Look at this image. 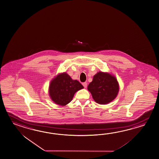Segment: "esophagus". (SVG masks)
Wrapping results in <instances>:
<instances>
[{
  "instance_id": "esophagus-1",
  "label": "esophagus",
  "mask_w": 159,
  "mask_h": 159,
  "mask_svg": "<svg viewBox=\"0 0 159 159\" xmlns=\"http://www.w3.org/2000/svg\"><path fill=\"white\" fill-rule=\"evenodd\" d=\"M82 84H83V85L84 86V88H87V83H86V82L83 83Z\"/></svg>"
}]
</instances>
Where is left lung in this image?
Returning <instances> with one entry per match:
<instances>
[{
    "instance_id": "1",
    "label": "left lung",
    "mask_w": 159,
    "mask_h": 159,
    "mask_svg": "<svg viewBox=\"0 0 159 159\" xmlns=\"http://www.w3.org/2000/svg\"><path fill=\"white\" fill-rule=\"evenodd\" d=\"M119 84L116 77L103 72L94 75L93 80L88 86V90L97 103L105 105L110 102L117 97Z\"/></svg>"
}]
</instances>
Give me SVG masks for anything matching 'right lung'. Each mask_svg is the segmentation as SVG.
I'll return each mask as SVG.
<instances>
[{"mask_svg":"<svg viewBox=\"0 0 159 159\" xmlns=\"http://www.w3.org/2000/svg\"><path fill=\"white\" fill-rule=\"evenodd\" d=\"M84 88L79 81L72 80L63 72L54 78L49 85V95L52 100L59 105L65 106L71 101L75 93Z\"/></svg>","mask_w":159,"mask_h":159,"instance_id":"right-lung-1","label":"right lung"}]
</instances>
